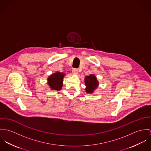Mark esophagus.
Returning a JSON list of instances; mask_svg holds the SVG:
<instances>
[{"label": "esophagus", "mask_w": 151, "mask_h": 151, "mask_svg": "<svg viewBox=\"0 0 151 151\" xmlns=\"http://www.w3.org/2000/svg\"><path fill=\"white\" fill-rule=\"evenodd\" d=\"M72 72L74 74H77L78 73V69L77 68H72Z\"/></svg>", "instance_id": "1"}]
</instances>
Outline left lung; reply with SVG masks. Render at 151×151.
Segmentation results:
<instances>
[{"instance_id":"obj_1","label":"left lung","mask_w":151,"mask_h":151,"mask_svg":"<svg viewBox=\"0 0 151 151\" xmlns=\"http://www.w3.org/2000/svg\"><path fill=\"white\" fill-rule=\"evenodd\" d=\"M85 85L86 86L87 93H91L97 88L99 85V82L97 81L96 77L94 75L87 76L84 79Z\"/></svg>"}]
</instances>
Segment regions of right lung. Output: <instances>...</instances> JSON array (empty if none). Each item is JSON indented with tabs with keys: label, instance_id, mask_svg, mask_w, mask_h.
<instances>
[{
	"label": "right lung",
	"instance_id": "1",
	"mask_svg": "<svg viewBox=\"0 0 151 151\" xmlns=\"http://www.w3.org/2000/svg\"><path fill=\"white\" fill-rule=\"evenodd\" d=\"M64 75V73L58 72L49 76L48 78V84L51 89L55 90H60L61 89Z\"/></svg>",
	"mask_w": 151,
	"mask_h": 151
}]
</instances>
